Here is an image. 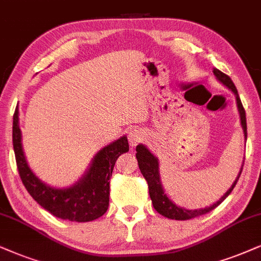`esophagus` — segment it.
<instances>
[{"instance_id": "esophagus-1", "label": "esophagus", "mask_w": 261, "mask_h": 261, "mask_svg": "<svg viewBox=\"0 0 261 261\" xmlns=\"http://www.w3.org/2000/svg\"><path fill=\"white\" fill-rule=\"evenodd\" d=\"M144 134L142 133L140 128H131L130 133L127 135V140L130 142L131 147H136L138 143H141L142 140H143Z\"/></svg>"}]
</instances>
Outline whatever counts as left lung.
Wrapping results in <instances>:
<instances>
[{"label": "left lung", "instance_id": "1", "mask_svg": "<svg viewBox=\"0 0 261 261\" xmlns=\"http://www.w3.org/2000/svg\"><path fill=\"white\" fill-rule=\"evenodd\" d=\"M213 73L216 75L218 81L222 82L224 85H226L227 88L231 90L233 94L236 95V101H237V107H239L240 117H241V125L243 127V133H245V138H247V121H246V111L243 108L242 102H241V98L239 96V92H237V89L231 81V78L229 75L223 73L222 71H219L218 68H214ZM136 158L138 161V167H140L141 173L143 174L144 179L147 180L148 183V189H149V195L151 199V202H153V206L156 212H159L161 216L166 217L169 219H174V220H188L196 218V217L203 216V214L211 212V211L216 208L217 206H219L220 203L223 202L224 200L226 199L227 195L231 193L233 188H235L237 180L241 176V172H242V169H241L239 176L235 179V182L230 188L229 190L226 191L224 195L220 197L219 201H217L216 203H213L212 206H210L208 208L203 210H186L182 208V207H178L174 204L172 201H171L169 197H167L166 194L164 193L163 186H161L160 182V176H159V163H158V159L154 156L153 154L150 153L149 150L147 149L146 147L140 146L136 147ZM243 167V166H242Z\"/></svg>", "mask_w": 261, "mask_h": 261}]
</instances>
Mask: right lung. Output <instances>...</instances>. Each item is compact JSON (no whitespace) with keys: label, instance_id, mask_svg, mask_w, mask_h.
Segmentation results:
<instances>
[{"label":"right lung","instance_id":"right-lung-1","mask_svg":"<svg viewBox=\"0 0 261 261\" xmlns=\"http://www.w3.org/2000/svg\"><path fill=\"white\" fill-rule=\"evenodd\" d=\"M13 148L19 176L34 200L58 218L85 223L106 213L110 204V178L115 161L121 154L128 151V143L126 136H124L101 149L95 155L87 174L67 189L45 186L30 170L22 151L18 108L13 115Z\"/></svg>","mask_w":261,"mask_h":261}]
</instances>
